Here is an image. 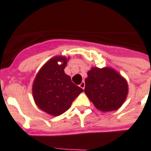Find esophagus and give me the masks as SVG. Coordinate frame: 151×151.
Masks as SVG:
<instances>
[{"label":"esophagus","instance_id":"1","mask_svg":"<svg viewBox=\"0 0 151 151\" xmlns=\"http://www.w3.org/2000/svg\"><path fill=\"white\" fill-rule=\"evenodd\" d=\"M79 86L82 88V89H84V87H85V84H84V81H82L81 84H79Z\"/></svg>","mask_w":151,"mask_h":151}]
</instances>
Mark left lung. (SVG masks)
Wrapping results in <instances>:
<instances>
[{
  "instance_id": "left-lung-1",
  "label": "left lung",
  "mask_w": 151,
  "mask_h": 151,
  "mask_svg": "<svg viewBox=\"0 0 151 151\" xmlns=\"http://www.w3.org/2000/svg\"><path fill=\"white\" fill-rule=\"evenodd\" d=\"M84 92L97 109L107 112L119 109L129 92L127 80L109 67H93L88 71Z\"/></svg>"
}]
</instances>
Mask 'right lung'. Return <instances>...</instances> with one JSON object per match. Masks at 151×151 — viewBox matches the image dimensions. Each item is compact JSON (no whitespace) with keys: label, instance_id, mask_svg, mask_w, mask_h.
Here are the masks:
<instances>
[{"label":"right lung","instance_id":"add662e5","mask_svg":"<svg viewBox=\"0 0 151 151\" xmlns=\"http://www.w3.org/2000/svg\"><path fill=\"white\" fill-rule=\"evenodd\" d=\"M69 57L56 56L40 68L32 84V96L38 107L52 116L64 113L83 89L64 72ZM60 63V64H58Z\"/></svg>","mask_w":151,"mask_h":151}]
</instances>
